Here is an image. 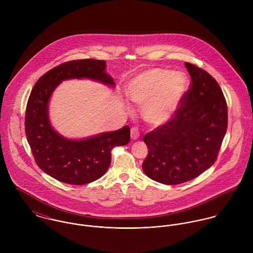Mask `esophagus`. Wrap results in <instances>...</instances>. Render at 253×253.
<instances>
[{
	"mask_svg": "<svg viewBox=\"0 0 253 253\" xmlns=\"http://www.w3.org/2000/svg\"><path fill=\"white\" fill-rule=\"evenodd\" d=\"M139 134H140V132H139V128L137 126L131 127V129H130V136H131V138L133 140L137 139L139 137Z\"/></svg>",
	"mask_w": 253,
	"mask_h": 253,
	"instance_id": "34e87169",
	"label": "esophagus"
}]
</instances>
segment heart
I'll return each mask as SVG.
<instances>
[{
	"label": "heart",
	"mask_w": 253,
	"mask_h": 253,
	"mask_svg": "<svg viewBox=\"0 0 253 253\" xmlns=\"http://www.w3.org/2000/svg\"><path fill=\"white\" fill-rule=\"evenodd\" d=\"M187 88L188 78L185 74L155 68L134 77L128 84V94L135 103L146 105L145 120L160 126L175 115Z\"/></svg>",
	"instance_id": "obj_1"
}]
</instances>
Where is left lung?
<instances>
[{"mask_svg":"<svg viewBox=\"0 0 253 253\" xmlns=\"http://www.w3.org/2000/svg\"><path fill=\"white\" fill-rule=\"evenodd\" d=\"M191 84L171 120L145 134L142 164L153 180L177 185L192 180L216 161L228 126V107L215 79L185 63Z\"/></svg>","mask_w":253,"mask_h":253,"instance_id":"8db88e82","label":"left lung"}]
</instances>
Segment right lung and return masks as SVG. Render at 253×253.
<instances>
[{"label": "right lung", "instance_id": "add662e5", "mask_svg": "<svg viewBox=\"0 0 253 253\" xmlns=\"http://www.w3.org/2000/svg\"><path fill=\"white\" fill-rule=\"evenodd\" d=\"M105 60L78 59L64 62L43 74L37 81L27 102L25 133L38 167L56 180L83 185L100 178L111 164L114 147L129 142L128 126L82 140L67 139L50 126L48 100L64 80L90 79L115 85L105 72Z\"/></svg>", "mask_w": 253, "mask_h": 253}]
</instances>
